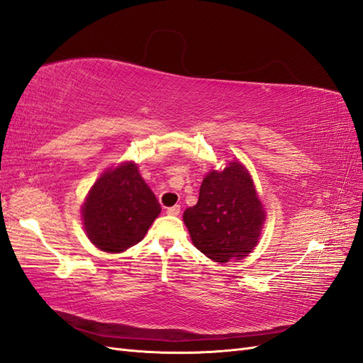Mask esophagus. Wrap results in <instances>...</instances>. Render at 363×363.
I'll use <instances>...</instances> for the list:
<instances>
[{"label": "esophagus", "instance_id": "34e87169", "mask_svg": "<svg viewBox=\"0 0 363 363\" xmlns=\"http://www.w3.org/2000/svg\"><path fill=\"white\" fill-rule=\"evenodd\" d=\"M167 213H169L170 216H178L181 213V206H173L170 208H167Z\"/></svg>", "mask_w": 363, "mask_h": 363}]
</instances>
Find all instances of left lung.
I'll list each match as a JSON object with an SVG mask.
<instances>
[{
	"instance_id": "left-lung-1",
	"label": "left lung",
	"mask_w": 363,
	"mask_h": 363,
	"mask_svg": "<svg viewBox=\"0 0 363 363\" xmlns=\"http://www.w3.org/2000/svg\"><path fill=\"white\" fill-rule=\"evenodd\" d=\"M264 220L252 176L236 160L222 172H210L201 184L198 203L184 211L194 247L220 264L248 256L259 242Z\"/></svg>"
}]
</instances>
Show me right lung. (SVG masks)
<instances>
[{"label": "right lung", "instance_id": "obj_1", "mask_svg": "<svg viewBox=\"0 0 363 363\" xmlns=\"http://www.w3.org/2000/svg\"><path fill=\"white\" fill-rule=\"evenodd\" d=\"M81 213L91 244L102 252L121 253L141 242L161 206L136 164L123 162L99 176Z\"/></svg>", "mask_w": 363, "mask_h": 363}]
</instances>
